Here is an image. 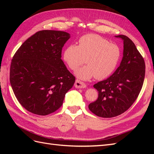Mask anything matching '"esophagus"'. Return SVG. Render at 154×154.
<instances>
[{"label": "esophagus", "mask_w": 154, "mask_h": 154, "mask_svg": "<svg viewBox=\"0 0 154 154\" xmlns=\"http://www.w3.org/2000/svg\"><path fill=\"white\" fill-rule=\"evenodd\" d=\"M75 87L77 88V89H83V88L86 87V84L82 82V81H81L80 80L77 79L75 81Z\"/></svg>", "instance_id": "obj_1"}]
</instances>
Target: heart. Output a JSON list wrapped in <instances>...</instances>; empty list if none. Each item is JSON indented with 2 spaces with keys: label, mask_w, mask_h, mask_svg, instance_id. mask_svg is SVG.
I'll return each instance as SVG.
<instances>
[{
  "label": "heart",
  "mask_w": 154,
  "mask_h": 154,
  "mask_svg": "<svg viewBox=\"0 0 154 154\" xmlns=\"http://www.w3.org/2000/svg\"><path fill=\"white\" fill-rule=\"evenodd\" d=\"M122 55L120 48L110 44L106 39L96 34H87L79 40L78 45L71 44L63 51V58L72 71H75L84 63L86 66L78 69L75 74L82 80L94 77L103 79L116 69Z\"/></svg>",
  "instance_id": "heart-1"
}]
</instances>
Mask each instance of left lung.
I'll use <instances>...</instances> for the list:
<instances>
[{"instance_id": "left-lung-1", "label": "left lung", "mask_w": 154, "mask_h": 154, "mask_svg": "<svg viewBox=\"0 0 154 154\" xmlns=\"http://www.w3.org/2000/svg\"><path fill=\"white\" fill-rule=\"evenodd\" d=\"M116 37L123 40L122 60L110 77L94 85L99 96L89 105L91 112L103 118L119 116L128 109L138 97L145 77L144 60L134 42L124 35Z\"/></svg>"}]
</instances>
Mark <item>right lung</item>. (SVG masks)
<instances>
[{
	"mask_svg": "<svg viewBox=\"0 0 154 154\" xmlns=\"http://www.w3.org/2000/svg\"><path fill=\"white\" fill-rule=\"evenodd\" d=\"M67 32L41 30L27 39L11 61L10 82L16 99L29 112L45 116L56 111L75 77L61 59Z\"/></svg>",
	"mask_w": 154,
	"mask_h": 154,
	"instance_id": "add662e5",
	"label": "right lung"
}]
</instances>
